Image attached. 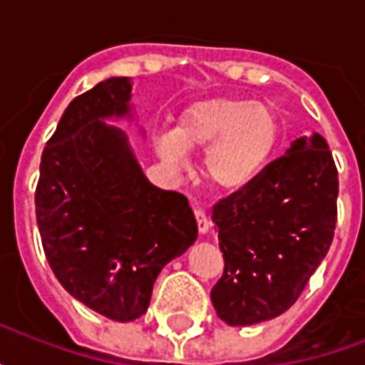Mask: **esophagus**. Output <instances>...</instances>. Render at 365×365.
<instances>
[{"mask_svg":"<svg viewBox=\"0 0 365 365\" xmlns=\"http://www.w3.org/2000/svg\"><path fill=\"white\" fill-rule=\"evenodd\" d=\"M193 215H195V221H197V229L201 235H205L207 230L211 229V222H209V217L203 209H193Z\"/></svg>","mask_w":365,"mask_h":365,"instance_id":"1","label":"esophagus"}]
</instances>
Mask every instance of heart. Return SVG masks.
<instances>
[{"mask_svg":"<svg viewBox=\"0 0 365 365\" xmlns=\"http://www.w3.org/2000/svg\"><path fill=\"white\" fill-rule=\"evenodd\" d=\"M282 140V119L274 107L246 97H209L187 105L174 133L156 138L160 158L185 164V150H201L203 175L227 193L250 187Z\"/></svg>","mask_w":365,"mask_h":365,"instance_id":"obj_1","label":"heart"}]
</instances>
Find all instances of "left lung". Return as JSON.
Returning a JSON list of instances; mask_svg holds the SVG:
<instances>
[{"instance_id": "left-lung-1", "label": "left lung", "mask_w": 365, "mask_h": 365, "mask_svg": "<svg viewBox=\"0 0 365 365\" xmlns=\"http://www.w3.org/2000/svg\"><path fill=\"white\" fill-rule=\"evenodd\" d=\"M338 170L321 135L297 138L256 182L213 205L225 272L219 319L246 327L285 313L327 256L336 229Z\"/></svg>"}]
</instances>
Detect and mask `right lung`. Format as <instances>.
Masks as SVG:
<instances>
[{
  "mask_svg": "<svg viewBox=\"0 0 365 365\" xmlns=\"http://www.w3.org/2000/svg\"><path fill=\"white\" fill-rule=\"evenodd\" d=\"M130 78H109L74 97L41 156L36 225L62 287L111 321L148 309L160 269L197 238L187 197L144 178L123 130Z\"/></svg>",
  "mask_w": 365,
  "mask_h": 365,
  "instance_id": "1",
  "label": "right lung"
}]
</instances>
